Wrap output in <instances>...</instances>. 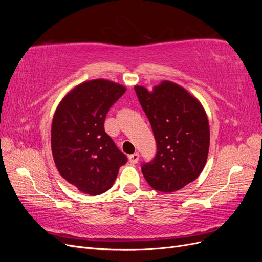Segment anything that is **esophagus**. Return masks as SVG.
I'll return each mask as SVG.
<instances>
[{
  "instance_id": "1",
  "label": "esophagus",
  "mask_w": 262,
  "mask_h": 262,
  "mask_svg": "<svg viewBox=\"0 0 262 262\" xmlns=\"http://www.w3.org/2000/svg\"><path fill=\"white\" fill-rule=\"evenodd\" d=\"M139 158H140L139 153L131 154V155H129V162H130L131 164H137V163L139 162Z\"/></svg>"
}]
</instances>
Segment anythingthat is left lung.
<instances>
[{"label": "left lung", "instance_id": "obj_1", "mask_svg": "<svg viewBox=\"0 0 262 262\" xmlns=\"http://www.w3.org/2000/svg\"><path fill=\"white\" fill-rule=\"evenodd\" d=\"M134 90L157 143L155 158L142 166V172L157 191L175 192L199 177L207 163V113L199 99L171 81L164 80L152 91L141 85Z\"/></svg>", "mask_w": 262, "mask_h": 262}]
</instances>
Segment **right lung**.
<instances>
[{"mask_svg": "<svg viewBox=\"0 0 262 262\" xmlns=\"http://www.w3.org/2000/svg\"><path fill=\"white\" fill-rule=\"evenodd\" d=\"M125 91V86L105 78L85 81L69 91L54 112L51 150L55 167L85 194L106 192L128 161L104 129L109 108Z\"/></svg>", "mask_w": 262, "mask_h": 262, "instance_id": "right-lung-1", "label": "right lung"}]
</instances>
